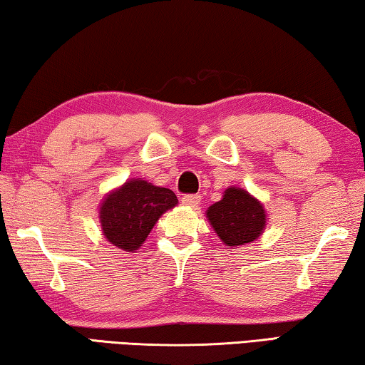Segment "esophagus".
Segmentation results:
<instances>
[{
	"label": "esophagus",
	"instance_id": "obj_1",
	"mask_svg": "<svg viewBox=\"0 0 365 365\" xmlns=\"http://www.w3.org/2000/svg\"><path fill=\"white\" fill-rule=\"evenodd\" d=\"M181 202H182V205H186L189 208H195V207H199V204H200V195H195V194L184 195Z\"/></svg>",
	"mask_w": 365,
	"mask_h": 365
}]
</instances>
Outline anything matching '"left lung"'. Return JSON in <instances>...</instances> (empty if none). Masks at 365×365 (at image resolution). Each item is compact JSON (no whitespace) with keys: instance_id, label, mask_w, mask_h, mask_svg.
<instances>
[{"instance_id":"left-lung-1","label":"left lung","mask_w":365,"mask_h":365,"mask_svg":"<svg viewBox=\"0 0 365 365\" xmlns=\"http://www.w3.org/2000/svg\"><path fill=\"white\" fill-rule=\"evenodd\" d=\"M207 218L223 244L231 247L255 241L267 223L264 205L241 187L226 189L223 199L208 207Z\"/></svg>"}]
</instances>
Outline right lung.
Returning a JSON list of instances; mask_svg holds the SVG:
<instances>
[{
  "label": "right lung",
  "instance_id": "1",
  "mask_svg": "<svg viewBox=\"0 0 365 365\" xmlns=\"http://www.w3.org/2000/svg\"><path fill=\"white\" fill-rule=\"evenodd\" d=\"M171 189L153 186L143 179H129L105 197L100 223L108 242L126 252H135L166 210L176 207Z\"/></svg>",
  "mask_w": 365,
  "mask_h": 365
}]
</instances>
